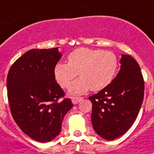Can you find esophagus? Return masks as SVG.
Segmentation results:
<instances>
[{
  "instance_id": "1",
  "label": "esophagus",
  "mask_w": 154,
  "mask_h": 154,
  "mask_svg": "<svg viewBox=\"0 0 154 154\" xmlns=\"http://www.w3.org/2000/svg\"><path fill=\"white\" fill-rule=\"evenodd\" d=\"M82 99H83V97H72V101L74 105H76V104H78L79 102H80V101H82Z\"/></svg>"
}]
</instances>
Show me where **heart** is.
I'll use <instances>...</instances> for the list:
<instances>
[{"instance_id":"obj_1","label":"heart","mask_w":154,"mask_h":154,"mask_svg":"<svg viewBox=\"0 0 154 154\" xmlns=\"http://www.w3.org/2000/svg\"><path fill=\"white\" fill-rule=\"evenodd\" d=\"M119 62L115 53L101 49L79 48L68 56V63L58 62L53 74L63 88H68L77 75L80 78L69 88L74 94H82L90 89L99 91L109 86L117 72Z\"/></svg>"}]
</instances>
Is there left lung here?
Listing matches in <instances>:
<instances>
[{
    "label": "left lung",
    "mask_w": 154,
    "mask_h": 154,
    "mask_svg": "<svg viewBox=\"0 0 154 154\" xmlns=\"http://www.w3.org/2000/svg\"><path fill=\"white\" fill-rule=\"evenodd\" d=\"M120 63V72L112 82L89 97L93 128L106 140L116 139L129 130L144 97V79L136 60L123 54Z\"/></svg>",
    "instance_id": "1"
}]
</instances>
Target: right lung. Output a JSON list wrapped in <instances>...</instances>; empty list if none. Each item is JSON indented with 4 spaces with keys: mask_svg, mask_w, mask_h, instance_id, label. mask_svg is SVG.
I'll use <instances>...</instances> for the list:
<instances>
[{
    "mask_svg": "<svg viewBox=\"0 0 154 154\" xmlns=\"http://www.w3.org/2000/svg\"><path fill=\"white\" fill-rule=\"evenodd\" d=\"M61 57L58 48L30 49L16 60L7 76L11 116L23 132L40 143L60 134L64 116L73 107L53 74Z\"/></svg>",
    "mask_w": 154,
    "mask_h": 154,
    "instance_id": "obj_1",
    "label": "right lung"
}]
</instances>
